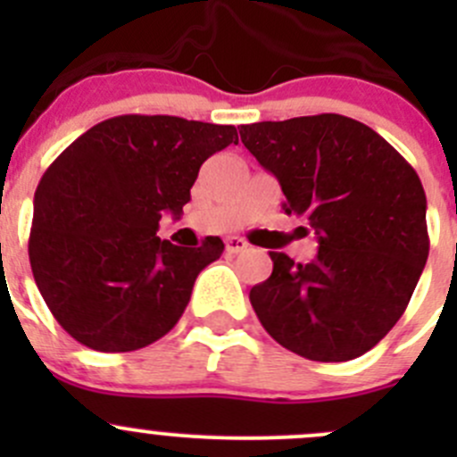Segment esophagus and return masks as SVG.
Masks as SVG:
<instances>
[{
    "label": "esophagus",
    "mask_w": 457,
    "mask_h": 457,
    "mask_svg": "<svg viewBox=\"0 0 457 457\" xmlns=\"http://www.w3.org/2000/svg\"><path fill=\"white\" fill-rule=\"evenodd\" d=\"M225 250H228L229 254H241V252L247 250V241H243V238L238 237H232L225 241Z\"/></svg>",
    "instance_id": "esophagus-1"
}]
</instances>
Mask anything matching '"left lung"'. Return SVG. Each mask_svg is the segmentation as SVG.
I'll use <instances>...</instances> for the list:
<instances>
[{
	"label": "left lung",
	"mask_w": 457,
	"mask_h": 457,
	"mask_svg": "<svg viewBox=\"0 0 457 457\" xmlns=\"http://www.w3.org/2000/svg\"><path fill=\"white\" fill-rule=\"evenodd\" d=\"M241 141L280 183L289 216L314 229L318 256L274 270L250 303L289 352L343 362L376 347L404 314L428 256L420 177L376 130L343 114L241 126Z\"/></svg>",
	"instance_id": "8db88e82"
}]
</instances>
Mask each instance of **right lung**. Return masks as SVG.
Returning <instances> with one entry per match:
<instances>
[{"instance_id": "1", "label": "right lung", "mask_w": 457, "mask_h": 457, "mask_svg": "<svg viewBox=\"0 0 457 457\" xmlns=\"http://www.w3.org/2000/svg\"><path fill=\"white\" fill-rule=\"evenodd\" d=\"M237 128L168 114L105 119L50 163L35 192L32 276L59 325L95 352L147 347L179 322L220 238L179 247L156 237L181 216L203 161Z\"/></svg>"}]
</instances>
